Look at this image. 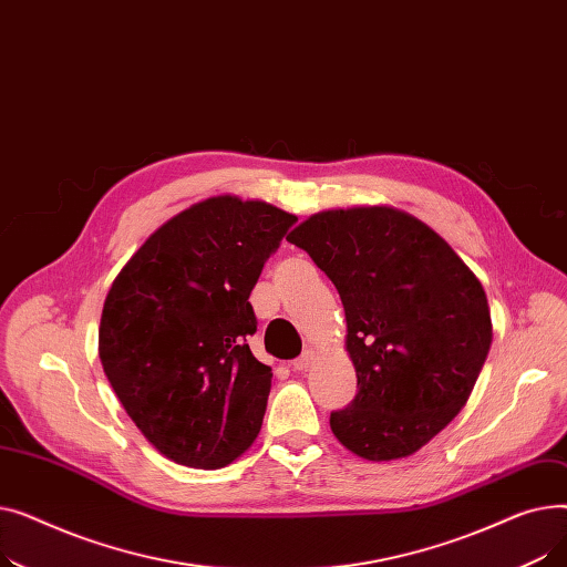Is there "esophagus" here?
Here are the masks:
<instances>
[{
	"instance_id": "1",
	"label": "esophagus",
	"mask_w": 567,
	"mask_h": 567,
	"mask_svg": "<svg viewBox=\"0 0 567 567\" xmlns=\"http://www.w3.org/2000/svg\"><path fill=\"white\" fill-rule=\"evenodd\" d=\"M315 355H317L315 349H306V351L299 355V359L293 361V370H299V372L308 370V368L315 363Z\"/></svg>"
}]
</instances>
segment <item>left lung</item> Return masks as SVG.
<instances>
[{
    "label": "left lung",
    "mask_w": 567,
    "mask_h": 567,
    "mask_svg": "<svg viewBox=\"0 0 567 567\" xmlns=\"http://www.w3.org/2000/svg\"><path fill=\"white\" fill-rule=\"evenodd\" d=\"M287 241L336 285L359 393L331 413L347 451L409 457L466 404L492 344L481 280L423 220L393 206L319 212Z\"/></svg>",
    "instance_id": "1"
}]
</instances>
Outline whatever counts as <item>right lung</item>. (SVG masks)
I'll list each match as a JSON object with an SVG mask.
<instances>
[{
  "label": "right lung",
  "instance_id": "1",
  "mask_svg": "<svg viewBox=\"0 0 567 567\" xmlns=\"http://www.w3.org/2000/svg\"><path fill=\"white\" fill-rule=\"evenodd\" d=\"M293 220L259 199L208 197L161 225L114 278L101 363L167 460L220 468L257 439L274 372L246 344L257 331L248 296Z\"/></svg>",
  "mask_w": 567,
  "mask_h": 567
}]
</instances>
